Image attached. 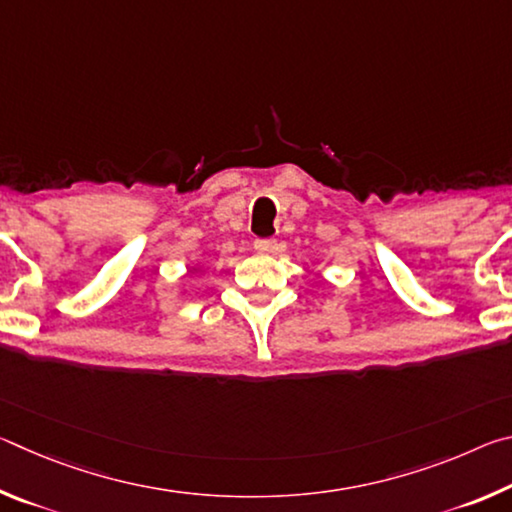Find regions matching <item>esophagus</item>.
Returning a JSON list of instances; mask_svg holds the SVG:
<instances>
[{
  "instance_id": "esophagus-1",
  "label": "esophagus",
  "mask_w": 512,
  "mask_h": 512,
  "mask_svg": "<svg viewBox=\"0 0 512 512\" xmlns=\"http://www.w3.org/2000/svg\"><path fill=\"white\" fill-rule=\"evenodd\" d=\"M275 239H255V250L257 253H271L275 250Z\"/></svg>"
}]
</instances>
